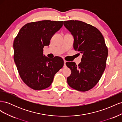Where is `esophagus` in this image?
<instances>
[{
  "instance_id": "obj_1",
  "label": "esophagus",
  "mask_w": 122,
  "mask_h": 122,
  "mask_svg": "<svg viewBox=\"0 0 122 122\" xmlns=\"http://www.w3.org/2000/svg\"><path fill=\"white\" fill-rule=\"evenodd\" d=\"M66 61H64V68H66Z\"/></svg>"
}]
</instances>
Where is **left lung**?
Listing matches in <instances>:
<instances>
[{"label": "left lung", "instance_id": "1", "mask_svg": "<svg viewBox=\"0 0 122 122\" xmlns=\"http://www.w3.org/2000/svg\"><path fill=\"white\" fill-rule=\"evenodd\" d=\"M64 25L73 36L74 49L82 53L78 66L66 63L71 71L67 82L76 90L87 91L97 84L106 67L108 49L104 37L97 28L81 21H65Z\"/></svg>", "mask_w": 122, "mask_h": 122}]
</instances>
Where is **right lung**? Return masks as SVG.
<instances>
[{
  "mask_svg": "<svg viewBox=\"0 0 122 122\" xmlns=\"http://www.w3.org/2000/svg\"><path fill=\"white\" fill-rule=\"evenodd\" d=\"M63 21L43 20L28 23L15 39L14 60L23 81L35 90L50 86L54 76L63 67L62 58H49L43 55L52 36L61 28Z\"/></svg>",
  "mask_w": 122,
  "mask_h": 122,
  "instance_id": "add662e5",
  "label": "right lung"
}]
</instances>
